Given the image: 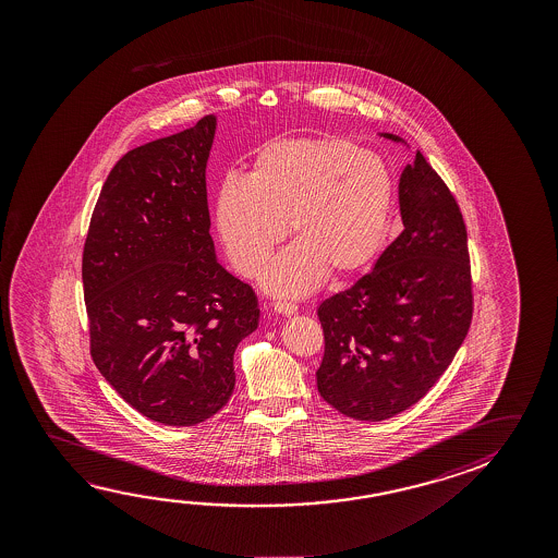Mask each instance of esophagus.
Listing matches in <instances>:
<instances>
[{
    "label": "esophagus",
    "mask_w": 558,
    "mask_h": 558,
    "mask_svg": "<svg viewBox=\"0 0 558 558\" xmlns=\"http://www.w3.org/2000/svg\"><path fill=\"white\" fill-rule=\"evenodd\" d=\"M272 310H275L278 315L290 317V315H295V313H298V305L290 302H275L272 303Z\"/></svg>",
    "instance_id": "esophagus-1"
}]
</instances>
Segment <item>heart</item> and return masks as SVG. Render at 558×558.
Wrapping results in <instances>:
<instances>
[{"instance_id":"heart-1","label":"heart","mask_w":558,"mask_h":558,"mask_svg":"<svg viewBox=\"0 0 558 558\" xmlns=\"http://www.w3.org/2000/svg\"><path fill=\"white\" fill-rule=\"evenodd\" d=\"M393 201V174L377 154L344 137H276L256 149L247 177L223 179L216 226L231 265L247 278L290 229L295 243L268 266L263 286L303 295L327 275L344 280L374 260Z\"/></svg>"}]
</instances>
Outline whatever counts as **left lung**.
<instances>
[{
    "instance_id": "left-lung-1",
    "label": "left lung",
    "mask_w": 558,
    "mask_h": 558,
    "mask_svg": "<svg viewBox=\"0 0 558 558\" xmlns=\"http://www.w3.org/2000/svg\"><path fill=\"white\" fill-rule=\"evenodd\" d=\"M409 147L402 137L379 134ZM401 235L372 272L320 303L317 389L354 421L379 422L428 393L473 317L466 229L453 194L421 151L399 179Z\"/></svg>"
}]
</instances>
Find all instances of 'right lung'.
<instances>
[{
  "label": "right lung",
  "instance_id": "right-lung-1",
  "mask_svg": "<svg viewBox=\"0 0 558 558\" xmlns=\"http://www.w3.org/2000/svg\"><path fill=\"white\" fill-rule=\"evenodd\" d=\"M216 126L208 114L122 157L83 248L93 362L132 409L165 426L201 424L229 401L235 348L260 317L210 235Z\"/></svg>",
  "mask_w": 558,
  "mask_h": 558
}]
</instances>
